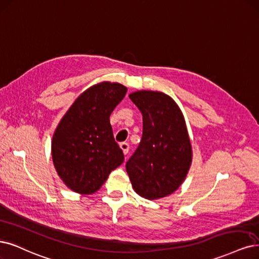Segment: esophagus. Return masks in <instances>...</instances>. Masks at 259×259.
Masks as SVG:
<instances>
[{
	"label": "esophagus",
	"instance_id": "34e87169",
	"mask_svg": "<svg viewBox=\"0 0 259 259\" xmlns=\"http://www.w3.org/2000/svg\"><path fill=\"white\" fill-rule=\"evenodd\" d=\"M120 148L122 149L123 153L125 154V155L128 153V151H130V145L127 144V142H121V144H120Z\"/></svg>",
	"mask_w": 259,
	"mask_h": 259
}]
</instances>
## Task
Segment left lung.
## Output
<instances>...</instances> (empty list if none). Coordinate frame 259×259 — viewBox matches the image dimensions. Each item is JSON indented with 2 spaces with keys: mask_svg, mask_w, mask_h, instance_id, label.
Segmentation results:
<instances>
[{
  "mask_svg": "<svg viewBox=\"0 0 259 259\" xmlns=\"http://www.w3.org/2000/svg\"><path fill=\"white\" fill-rule=\"evenodd\" d=\"M130 99L144 120L141 141L126 163L133 189L150 200L165 197L181 185L192 162L183 114L162 92L137 91Z\"/></svg>",
  "mask_w": 259,
  "mask_h": 259,
  "instance_id": "left-lung-1",
  "label": "left lung"
}]
</instances>
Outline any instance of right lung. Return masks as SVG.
<instances>
[{
	"label": "right lung",
	"mask_w": 259,
	"mask_h": 259,
	"mask_svg": "<svg viewBox=\"0 0 259 259\" xmlns=\"http://www.w3.org/2000/svg\"><path fill=\"white\" fill-rule=\"evenodd\" d=\"M120 83L89 88L70 106L53 134V164L63 182L76 193L93 194L124 162L109 117L125 96Z\"/></svg>",
	"instance_id": "obj_1"
}]
</instances>
